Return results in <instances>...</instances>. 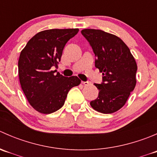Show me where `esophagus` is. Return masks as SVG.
<instances>
[{
	"instance_id": "obj_1",
	"label": "esophagus",
	"mask_w": 157,
	"mask_h": 157,
	"mask_svg": "<svg viewBox=\"0 0 157 157\" xmlns=\"http://www.w3.org/2000/svg\"><path fill=\"white\" fill-rule=\"evenodd\" d=\"M82 83H83L84 86H88V85L90 84V81H82Z\"/></svg>"
}]
</instances>
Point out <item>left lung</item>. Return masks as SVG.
Here are the masks:
<instances>
[{"instance_id":"1","label":"left lung","mask_w":157,"mask_h":157,"mask_svg":"<svg viewBox=\"0 0 157 157\" xmlns=\"http://www.w3.org/2000/svg\"><path fill=\"white\" fill-rule=\"evenodd\" d=\"M96 56L95 67L102 73L101 84L95 83L99 95L92 108L104 114L119 110L136 85L137 66L130 49L120 38L100 29L81 31Z\"/></svg>"}]
</instances>
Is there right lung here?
Returning a JSON list of instances; mask_svg holds the SVG:
<instances>
[{
    "label": "right lung",
    "instance_id": "1",
    "mask_svg": "<svg viewBox=\"0 0 157 157\" xmlns=\"http://www.w3.org/2000/svg\"><path fill=\"white\" fill-rule=\"evenodd\" d=\"M78 31L53 29L39 32L20 53V85L30 105L40 113L50 114L61 109L69 90L80 83L76 76L64 77L52 70L58 67L66 43Z\"/></svg>",
    "mask_w": 157,
    "mask_h": 157
}]
</instances>
